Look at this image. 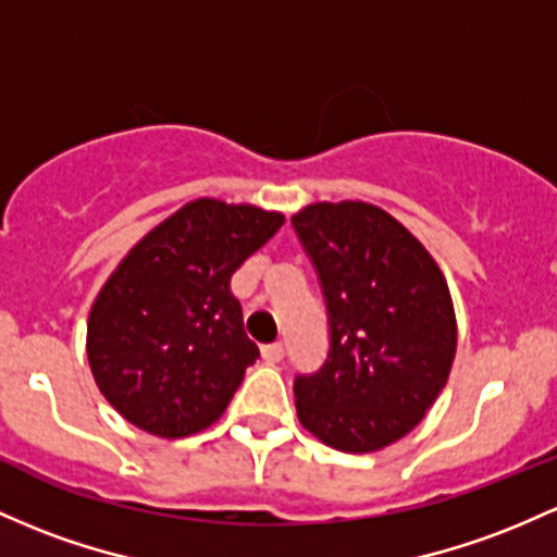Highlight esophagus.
<instances>
[{"label": "esophagus", "instance_id": "1", "mask_svg": "<svg viewBox=\"0 0 557 557\" xmlns=\"http://www.w3.org/2000/svg\"><path fill=\"white\" fill-rule=\"evenodd\" d=\"M261 357H264L267 362H280V359L285 357V346L280 344V341H274V344L261 346Z\"/></svg>", "mask_w": 557, "mask_h": 557}]
</instances>
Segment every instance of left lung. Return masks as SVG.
Listing matches in <instances>:
<instances>
[{
  "label": "left lung",
  "instance_id": "obj_1",
  "mask_svg": "<svg viewBox=\"0 0 557 557\" xmlns=\"http://www.w3.org/2000/svg\"><path fill=\"white\" fill-rule=\"evenodd\" d=\"M327 309V357L293 381L298 420L341 451L412 431L447 386L457 348L449 288L431 253L362 200L290 219Z\"/></svg>",
  "mask_w": 557,
  "mask_h": 557
}]
</instances>
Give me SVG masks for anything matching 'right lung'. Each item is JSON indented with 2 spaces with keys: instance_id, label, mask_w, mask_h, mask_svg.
<instances>
[{
  "instance_id": "add662e5",
  "label": "right lung",
  "mask_w": 557,
  "mask_h": 557,
  "mask_svg": "<svg viewBox=\"0 0 557 557\" xmlns=\"http://www.w3.org/2000/svg\"><path fill=\"white\" fill-rule=\"evenodd\" d=\"M283 222L253 206L193 200L110 274L91 307L87 354L102 396L129 423L182 438L222 418L259 359L230 277Z\"/></svg>"
}]
</instances>
